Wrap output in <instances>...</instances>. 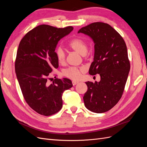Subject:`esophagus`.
<instances>
[{
  "label": "esophagus",
  "instance_id": "esophagus-1",
  "mask_svg": "<svg viewBox=\"0 0 147 147\" xmlns=\"http://www.w3.org/2000/svg\"><path fill=\"white\" fill-rule=\"evenodd\" d=\"M79 83V82H76V81H73L72 82V84L74 86H75V85H76V84H77L78 83Z\"/></svg>",
  "mask_w": 147,
  "mask_h": 147
}]
</instances>
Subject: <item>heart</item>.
<instances>
[{"mask_svg":"<svg viewBox=\"0 0 147 147\" xmlns=\"http://www.w3.org/2000/svg\"><path fill=\"white\" fill-rule=\"evenodd\" d=\"M69 47L73 50L78 53L82 56H84L87 53L88 47L86 43L82 39L80 38H75L69 42ZM57 59L59 63H63L65 61V54L63 48L59 47L56 50ZM85 71L83 67H69L63 71V75L65 77L72 80H78L80 78L82 74Z\"/></svg>","mask_w":147,"mask_h":147,"instance_id":"1","label":"heart"}]
</instances>
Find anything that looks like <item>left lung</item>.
<instances>
[{
	"instance_id": "8db88e82",
	"label": "left lung",
	"mask_w": 147,
	"mask_h": 147,
	"mask_svg": "<svg viewBox=\"0 0 147 147\" xmlns=\"http://www.w3.org/2000/svg\"><path fill=\"white\" fill-rule=\"evenodd\" d=\"M78 33L88 35L94 42V58L89 74L100 77L99 82H86L84 105L95 113L107 112L121 99L130 70L125 42L112 26L100 22L81 28Z\"/></svg>"
}]
</instances>
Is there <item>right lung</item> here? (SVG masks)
Segmentation results:
<instances>
[{
	"instance_id": "obj_1",
	"label": "right lung",
	"mask_w": 147,
	"mask_h": 147,
	"mask_svg": "<svg viewBox=\"0 0 147 147\" xmlns=\"http://www.w3.org/2000/svg\"><path fill=\"white\" fill-rule=\"evenodd\" d=\"M73 29L72 26L40 25L20 43L15 61L17 80L26 102L40 115L50 116L59 112L63 107V93L73 86L66 78H56L51 84L47 83L53 69L59 66L55 52L57 43Z\"/></svg>"
}]
</instances>
